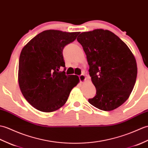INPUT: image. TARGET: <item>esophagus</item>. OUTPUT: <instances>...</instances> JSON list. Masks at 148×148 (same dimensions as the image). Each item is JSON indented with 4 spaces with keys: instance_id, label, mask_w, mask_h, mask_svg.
Wrapping results in <instances>:
<instances>
[{
    "instance_id": "34e87169",
    "label": "esophagus",
    "mask_w": 148,
    "mask_h": 148,
    "mask_svg": "<svg viewBox=\"0 0 148 148\" xmlns=\"http://www.w3.org/2000/svg\"><path fill=\"white\" fill-rule=\"evenodd\" d=\"M86 77L84 75H81L79 76V80L82 82V83H84V82L86 81Z\"/></svg>"
}]
</instances>
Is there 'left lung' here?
I'll return each mask as SVG.
<instances>
[{
  "instance_id": "obj_1",
  "label": "left lung",
  "mask_w": 148,
  "mask_h": 148,
  "mask_svg": "<svg viewBox=\"0 0 148 148\" xmlns=\"http://www.w3.org/2000/svg\"><path fill=\"white\" fill-rule=\"evenodd\" d=\"M84 52L97 95L88 101L95 107L112 111L122 105L134 86L137 67L127 45L108 30L97 29L77 38Z\"/></svg>"
}]
</instances>
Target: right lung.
I'll return each instance as SVG.
<instances>
[{
  "mask_svg": "<svg viewBox=\"0 0 148 148\" xmlns=\"http://www.w3.org/2000/svg\"><path fill=\"white\" fill-rule=\"evenodd\" d=\"M79 32L43 31L23 48L19 60L18 82L24 97L34 108L51 112L66 103L70 92L79 82L75 75H66L62 51Z\"/></svg>",
  "mask_w": 148,
  "mask_h": 148,
  "instance_id": "obj_1",
  "label": "right lung"
}]
</instances>
